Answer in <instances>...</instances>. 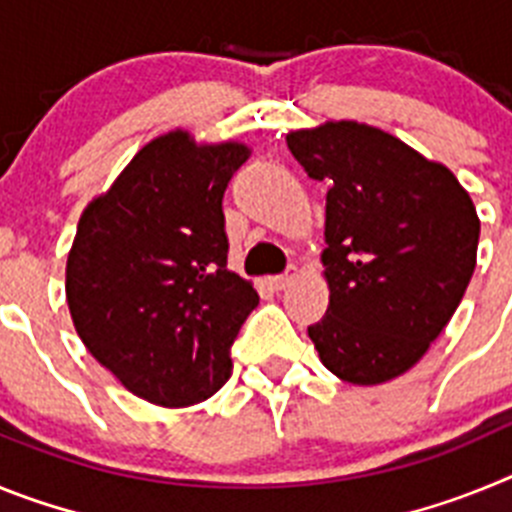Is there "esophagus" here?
Wrapping results in <instances>:
<instances>
[{
  "instance_id": "34e87169",
  "label": "esophagus",
  "mask_w": 512,
  "mask_h": 512,
  "mask_svg": "<svg viewBox=\"0 0 512 512\" xmlns=\"http://www.w3.org/2000/svg\"><path fill=\"white\" fill-rule=\"evenodd\" d=\"M292 282H295V269L287 271V274H277V277H269V287L274 289V292H282V289H287Z\"/></svg>"
}]
</instances>
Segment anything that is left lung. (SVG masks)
I'll return each mask as SVG.
<instances>
[{
  "label": "left lung",
  "mask_w": 512,
  "mask_h": 512,
  "mask_svg": "<svg viewBox=\"0 0 512 512\" xmlns=\"http://www.w3.org/2000/svg\"><path fill=\"white\" fill-rule=\"evenodd\" d=\"M325 194L330 305L307 328L325 369L382 384L423 359L467 292L479 217L443 164L354 120L287 135Z\"/></svg>",
  "instance_id": "1"
}]
</instances>
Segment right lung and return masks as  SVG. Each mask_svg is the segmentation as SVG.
I'll return each mask as SVG.
<instances>
[{
  "label": "right lung",
  "mask_w": 512,
  "mask_h": 512,
  "mask_svg": "<svg viewBox=\"0 0 512 512\" xmlns=\"http://www.w3.org/2000/svg\"><path fill=\"white\" fill-rule=\"evenodd\" d=\"M243 143L197 146L174 130L140 148L84 210L66 300L89 354L133 395L187 408L230 377L243 320L259 305L228 271L223 194Z\"/></svg>",
  "instance_id": "obj_1"
}]
</instances>
